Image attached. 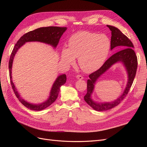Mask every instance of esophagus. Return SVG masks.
Here are the masks:
<instances>
[{
    "label": "esophagus",
    "mask_w": 147,
    "mask_h": 147,
    "mask_svg": "<svg viewBox=\"0 0 147 147\" xmlns=\"http://www.w3.org/2000/svg\"><path fill=\"white\" fill-rule=\"evenodd\" d=\"M77 78L78 79V80H83L84 78L81 75H77Z\"/></svg>",
    "instance_id": "esophagus-1"
}]
</instances>
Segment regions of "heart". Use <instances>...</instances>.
<instances>
[{
  "mask_svg": "<svg viewBox=\"0 0 147 147\" xmlns=\"http://www.w3.org/2000/svg\"><path fill=\"white\" fill-rule=\"evenodd\" d=\"M69 48L61 51V61L65 65L72 64L75 57L85 72H91L103 65L107 58L110 49V41L104 34H97L80 31L73 34L69 38Z\"/></svg>",
  "mask_w": 147,
  "mask_h": 147,
  "instance_id": "heart-1",
  "label": "heart"
}]
</instances>
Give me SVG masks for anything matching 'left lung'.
<instances>
[{
	"mask_svg": "<svg viewBox=\"0 0 147 147\" xmlns=\"http://www.w3.org/2000/svg\"><path fill=\"white\" fill-rule=\"evenodd\" d=\"M112 31L110 48L112 50L115 47H119L123 50L119 51L107 60L101 67L94 72L89 75L87 82V93L84 96V99L86 103L96 111H105L117 106L124 97L126 96L134 81L137 68V57L136 53L133 50L134 45L132 42L125 35L123 34L118 28L112 26L107 25ZM121 61L125 66L128 75V81L127 87L123 94L117 100L111 102L97 103L91 99V94L94 88V84L101 74L107 70L112 65Z\"/></svg>",
	"mask_w": 147,
	"mask_h": 147,
	"instance_id": "left-lung-1",
	"label": "left lung"
}]
</instances>
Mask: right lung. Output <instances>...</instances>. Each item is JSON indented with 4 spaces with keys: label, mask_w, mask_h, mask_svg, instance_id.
<instances>
[{
    "label": "right lung",
    "mask_w": 147,
    "mask_h": 147,
    "mask_svg": "<svg viewBox=\"0 0 147 147\" xmlns=\"http://www.w3.org/2000/svg\"><path fill=\"white\" fill-rule=\"evenodd\" d=\"M66 29L67 28L56 27V26H50V27L40 28L36 29L23 35L19 39V40L16 42L15 46L13 48L10 57L9 64H8L11 85L17 98L19 99L22 104L24 105L28 109L35 111H40L47 108L48 107L51 105L56 100L60 91V88L66 82L67 78L65 74L61 75L59 77H57L55 83L53 84L50 92V96L45 102H43L40 104H33L29 103V102L24 100L23 99L21 98V97H20L12 81L11 68L13 58H14L16 53L21 46H23L26 42H40L49 44V45L53 46L54 48H56L59 43V39L61 37L62 35L63 34Z\"/></svg>",
    "instance_id": "obj_1"
}]
</instances>
